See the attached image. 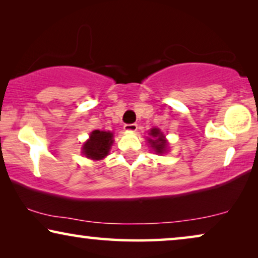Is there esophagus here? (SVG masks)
Returning <instances> with one entry per match:
<instances>
[{"label": "esophagus", "instance_id": "34e87169", "mask_svg": "<svg viewBox=\"0 0 258 258\" xmlns=\"http://www.w3.org/2000/svg\"><path fill=\"white\" fill-rule=\"evenodd\" d=\"M124 130L125 132H129V133H134L137 130V124L135 123H132V124H125L124 125Z\"/></svg>", "mask_w": 258, "mask_h": 258}]
</instances>
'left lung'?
Listing matches in <instances>:
<instances>
[{"instance_id": "1", "label": "left lung", "mask_w": 258, "mask_h": 258, "mask_svg": "<svg viewBox=\"0 0 258 258\" xmlns=\"http://www.w3.org/2000/svg\"><path fill=\"white\" fill-rule=\"evenodd\" d=\"M150 137H148V143L153 148L156 154H164L168 149V142L163 133L158 128H153L149 132Z\"/></svg>"}]
</instances>
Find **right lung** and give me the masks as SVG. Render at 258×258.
Wrapping results in <instances>:
<instances>
[{"instance_id":"add662e5","label":"right lung","mask_w":258,"mask_h":258,"mask_svg":"<svg viewBox=\"0 0 258 258\" xmlns=\"http://www.w3.org/2000/svg\"><path fill=\"white\" fill-rule=\"evenodd\" d=\"M114 135L110 132H101L94 130L90 134L89 140L83 144L82 153L87 158L98 161L108 156L110 148L114 143Z\"/></svg>"}]
</instances>
